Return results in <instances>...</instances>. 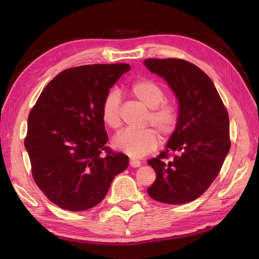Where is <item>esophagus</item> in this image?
Masks as SVG:
<instances>
[{
    "instance_id": "1",
    "label": "esophagus",
    "mask_w": 259,
    "mask_h": 259,
    "mask_svg": "<svg viewBox=\"0 0 259 259\" xmlns=\"http://www.w3.org/2000/svg\"><path fill=\"white\" fill-rule=\"evenodd\" d=\"M130 166L133 168H138L141 166V162L139 160H137V159H130Z\"/></svg>"
}]
</instances>
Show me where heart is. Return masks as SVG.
Wrapping results in <instances>:
<instances>
[{
	"mask_svg": "<svg viewBox=\"0 0 259 259\" xmlns=\"http://www.w3.org/2000/svg\"><path fill=\"white\" fill-rule=\"evenodd\" d=\"M131 93L141 104L150 109L148 123L155 126L163 138L172 135L178 123V111L174 104L164 102L166 95L162 88L153 81L141 80L131 85ZM119 104V93L113 91L104 98L101 106L103 122L112 129L119 128L121 124ZM112 145L125 155L140 158L157 149L159 138L152 129H123L113 137Z\"/></svg>",
	"mask_w": 259,
	"mask_h": 259,
	"instance_id": "heart-1",
	"label": "heart"
}]
</instances>
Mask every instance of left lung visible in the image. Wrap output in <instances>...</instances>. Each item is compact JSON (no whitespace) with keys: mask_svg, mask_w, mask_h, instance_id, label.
<instances>
[{"mask_svg":"<svg viewBox=\"0 0 259 259\" xmlns=\"http://www.w3.org/2000/svg\"><path fill=\"white\" fill-rule=\"evenodd\" d=\"M144 63L164 79L178 100L177 126L160 155L148 160L156 180L147 191L159 202H190L209 188L228 155V112L213 82L195 64L181 59ZM169 153L175 156L167 162Z\"/></svg>","mask_w":259,"mask_h":259,"instance_id":"8db88e82","label":"left lung"}]
</instances>
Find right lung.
I'll return each mask as SVG.
<instances>
[{"instance_id": "1", "label": "right lung", "mask_w": 259, "mask_h": 259, "mask_svg": "<svg viewBox=\"0 0 259 259\" xmlns=\"http://www.w3.org/2000/svg\"><path fill=\"white\" fill-rule=\"evenodd\" d=\"M129 70L126 63L64 70L45 88L31 110L24 146L33 178L60 208L82 211L97 206L115 176L128 167V156L106 147L101 106Z\"/></svg>"}]
</instances>
